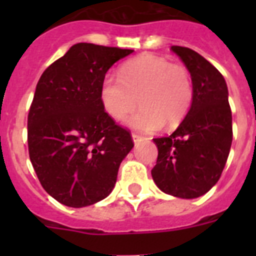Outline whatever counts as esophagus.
<instances>
[{
	"label": "esophagus",
	"instance_id": "esophagus-1",
	"mask_svg": "<svg viewBox=\"0 0 256 256\" xmlns=\"http://www.w3.org/2000/svg\"><path fill=\"white\" fill-rule=\"evenodd\" d=\"M132 140L134 144H138V142H141L142 140H144V137L140 134H137V133H132Z\"/></svg>",
	"mask_w": 256,
	"mask_h": 256
}]
</instances>
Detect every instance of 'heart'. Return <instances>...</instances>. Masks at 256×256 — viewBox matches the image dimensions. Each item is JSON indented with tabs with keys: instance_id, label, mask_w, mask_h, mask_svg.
<instances>
[{
	"instance_id": "heart-1",
	"label": "heart",
	"mask_w": 256,
	"mask_h": 256,
	"mask_svg": "<svg viewBox=\"0 0 256 256\" xmlns=\"http://www.w3.org/2000/svg\"><path fill=\"white\" fill-rule=\"evenodd\" d=\"M100 98L104 108L115 120H123L136 108H142L128 120L136 130L152 132L164 124L178 126L194 100L188 70L170 64L166 58L142 55L122 66L120 76L108 74L102 79Z\"/></svg>"
}]
</instances>
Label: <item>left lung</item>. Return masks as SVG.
I'll use <instances>...</instances> for the list:
<instances>
[{
    "instance_id": "8db88e82",
    "label": "left lung",
    "mask_w": 256,
    "mask_h": 256,
    "mask_svg": "<svg viewBox=\"0 0 256 256\" xmlns=\"http://www.w3.org/2000/svg\"><path fill=\"white\" fill-rule=\"evenodd\" d=\"M191 74L194 100L186 118L168 137L154 138L155 184L174 198H196L219 180L232 144V112L224 78L205 58L172 46Z\"/></svg>"
}]
</instances>
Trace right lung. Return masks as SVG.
Returning a JSON list of instances; mask_svg holds the SVG:
<instances>
[{"label": "right lung", "instance_id": "1", "mask_svg": "<svg viewBox=\"0 0 256 256\" xmlns=\"http://www.w3.org/2000/svg\"><path fill=\"white\" fill-rule=\"evenodd\" d=\"M132 52L76 44L38 80L28 115L29 158L42 187L62 205L83 208L108 198L133 148L130 132L100 98L108 70Z\"/></svg>", "mask_w": 256, "mask_h": 256}]
</instances>
